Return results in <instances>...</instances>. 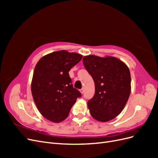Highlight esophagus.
I'll list each match as a JSON object with an SVG mask.
<instances>
[{
    "label": "esophagus",
    "instance_id": "esophagus-1",
    "mask_svg": "<svg viewBox=\"0 0 158 158\" xmlns=\"http://www.w3.org/2000/svg\"><path fill=\"white\" fill-rule=\"evenodd\" d=\"M80 93L82 94H84V89L82 88V89H80Z\"/></svg>",
    "mask_w": 158,
    "mask_h": 158
}]
</instances>
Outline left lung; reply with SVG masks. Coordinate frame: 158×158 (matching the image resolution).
I'll return each instance as SVG.
<instances>
[{
    "instance_id": "left-lung-1",
    "label": "left lung",
    "mask_w": 158,
    "mask_h": 158,
    "mask_svg": "<svg viewBox=\"0 0 158 158\" xmlns=\"http://www.w3.org/2000/svg\"><path fill=\"white\" fill-rule=\"evenodd\" d=\"M83 63L95 83V94L88 102L91 115L100 122L111 121L121 113L130 96V70L111 56H85Z\"/></svg>"
}]
</instances>
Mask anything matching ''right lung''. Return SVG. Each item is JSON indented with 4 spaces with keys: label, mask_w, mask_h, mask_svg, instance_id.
<instances>
[{
    "label": "right lung",
    "mask_w": 158,
    "mask_h": 158,
    "mask_svg": "<svg viewBox=\"0 0 158 158\" xmlns=\"http://www.w3.org/2000/svg\"><path fill=\"white\" fill-rule=\"evenodd\" d=\"M82 55L62 50L44 56L37 62L31 84L32 96L40 113L53 123L69 116L78 98L69 72L78 64Z\"/></svg>",
    "instance_id": "1"
}]
</instances>
